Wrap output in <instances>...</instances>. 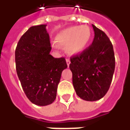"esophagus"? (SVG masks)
<instances>
[{"mask_svg":"<svg viewBox=\"0 0 130 130\" xmlns=\"http://www.w3.org/2000/svg\"><path fill=\"white\" fill-rule=\"evenodd\" d=\"M66 61H67V66L69 67V64H70V63H71V61H70V59H66Z\"/></svg>","mask_w":130,"mask_h":130,"instance_id":"1","label":"esophagus"}]
</instances>
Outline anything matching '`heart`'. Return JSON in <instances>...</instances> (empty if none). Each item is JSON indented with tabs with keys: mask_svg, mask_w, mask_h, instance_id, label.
Here are the masks:
<instances>
[{
	"mask_svg": "<svg viewBox=\"0 0 130 130\" xmlns=\"http://www.w3.org/2000/svg\"><path fill=\"white\" fill-rule=\"evenodd\" d=\"M91 37V30L88 26H74L60 31L55 37L56 43L66 47L69 55L75 56L83 52Z\"/></svg>",
	"mask_w": 130,
	"mask_h": 130,
	"instance_id": "heart-1",
	"label": "heart"
}]
</instances>
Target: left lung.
I'll use <instances>...</instances> for the list:
<instances>
[{"label":"left lung","mask_w":130,"mask_h":130,"mask_svg":"<svg viewBox=\"0 0 130 130\" xmlns=\"http://www.w3.org/2000/svg\"><path fill=\"white\" fill-rule=\"evenodd\" d=\"M91 45L71 58L69 68L76 94L86 101H96L107 94L115 68L113 46L105 33L92 25Z\"/></svg>","instance_id":"8db88e82"}]
</instances>
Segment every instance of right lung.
<instances>
[{"mask_svg":"<svg viewBox=\"0 0 130 130\" xmlns=\"http://www.w3.org/2000/svg\"><path fill=\"white\" fill-rule=\"evenodd\" d=\"M46 25L34 26L23 35L15 51L16 72L28 99L38 106L54 102L61 73L67 69L64 58L56 59L51 50Z\"/></svg>","mask_w":130,"mask_h":130,"instance_id":"right-lung-1","label":"right lung"}]
</instances>
